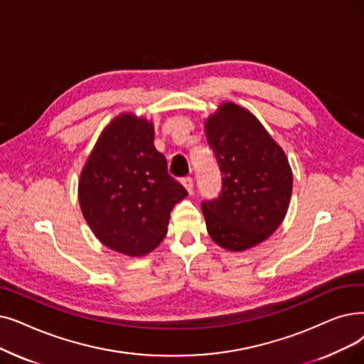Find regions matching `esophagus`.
Segmentation results:
<instances>
[{
	"instance_id": "obj_1",
	"label": "esophagus",
	"mask_w": 364,
	"mask_h": 364,
	"mask_svg": "<svg viewBox=\"0 0 364 364\" xmlns=\"http://www.w3.org/2000/svg\"><path fill=\"white\" fill-rule=\"evenodd\" d=\"M181 184L186 187V191H187L188 193L193 192V180H192L191 177H184V178L181 180Z\"/></svg>"
}]
</instances>
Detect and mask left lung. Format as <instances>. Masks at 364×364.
Returning a JSON list of instances; mask_svg holds the SVG:
<instances>
[{"label": "left lung", "mask_w": 364, "mask_h": 364, "mask_svg": "<svg viewBox=\"0 0 364 364\" xmlns=\"http://www.w3.org/2000/svg\"><path fill=\"white\" fill-rule=\"evenodd\" d=\"M205 135L221 171V193L202 202L211 240L245 251L278 229L293 191L289 159L247 108L223 102L205 120Z\"/></svg>", "instance_id": "8db88e82"}]
</instances>
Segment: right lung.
I'll return each instance as SVG.
<instances>
[{
	"mask_svg": "<svg viewBox=\"0 0 364 364\" xmlns=\"http://www.w3.org/2000/svg\"><path fill=\"white\" fill-rule=\"evenodd\" d=\"M186 196L154 147L153 122L134 113L105 126L78 180V202L93 235L129 257L161 244L173 205Z\"/></svg>",
	"mask_w": 364,
	"mask_h": 364,
	"instance_id": "add662e5",
	"label": "right lung"
}]
</instances>
